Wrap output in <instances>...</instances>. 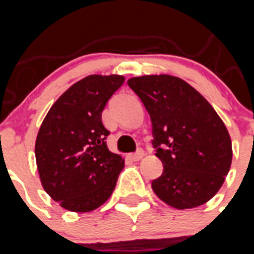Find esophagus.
Listing matches in <instances>:
<instances>
[{
    "instance_id": "esophagus-1",
    "label": "esophagus",
    "mask_w": 254,
    "mask_h": 254,
    "mask_svg": "<svg viewBox=\"0 0 254 254\" xmlns=\"http://www.w3.org/2000/svg\"><path fill=\"white\" fill-rule=\"evenodd\" d=\"M129 156H131V159L133 161H138L140 160V159H142V156H143V150H137V151L136 152H133V154H131L129 155Z\"/></svg>"
}]
</instances>
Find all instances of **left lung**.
I'll list each match as a JSON object with an SVG mask.
<instances>
[{"instance_id": "1", "label": "left lung", "mask_w": 254, "mask_h": 254, "mask_svg": "<svg viewBox=\"0 0 254 254\" xmlns=\"http://www.w3.org/2000/svg\"><path fill=\"white\" fill-rule=\"evenodd\" d=\"M128 86L150 114L152 145L163 163L155 194L178 210L206 203L223 186L232 165V140L210 103L170 75L132 77Z\"/></svg>"}]
</instances>
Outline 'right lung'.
<instances>
[{"mask_svg": "<svg viewBox=\"0 0 254 254\" xmlns=\"http://www.w3.org/2000/svg\"><path fill=\"white\" fill-rule=\"evenodd\" d=\"M125 77L90 75L52 105L38 132L35 159L44 190L73 212H89L111 197L125 160L108 150L102 112Z\"/></svg>", "mask_w": 254, "mask_h": 254, "instance_id": "add662e5", "label": "right lung"}]
</instances>
